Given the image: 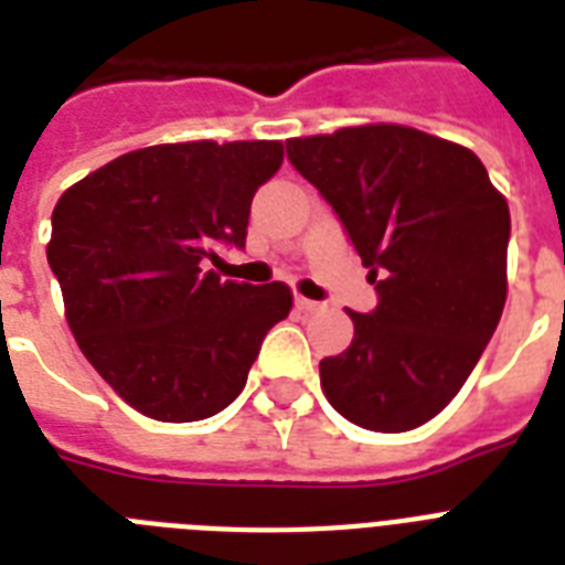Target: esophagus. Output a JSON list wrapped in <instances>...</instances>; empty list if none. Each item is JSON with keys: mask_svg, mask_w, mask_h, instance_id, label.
<instances>
[{"mask_svg": "<svg viewBox=\"0 0 565 565\" xmlns=\"http://www.w3.org/2000/svg\"><path fill=\"white\" fill-rule=\"evenodd\" d=\"M296 308H299L301 313H313V310H319V308H322V305H319V301L305 299V296H296Z\"/></svg>", "mask_w": 565, "mask_h": 565, "instance_id": "esophagus-1", "label": "esophagus"}]
</instances>
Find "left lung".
<instances>
[{"label": "left lung", "instance_id": "1", "mask_svg": "<svg viewBox=\"0 0 565 565\" xmlns=\"http://www.w3.org/2000/svg\"><path fill=\"white\" fill-rule=\"evenodd\" d=\"M343 222L377 305L319 363L340 416L381 434L434 419L472 375L508 299L510 211L478 154L407 126L287 140Z\"/></svg>", "mask_w": 565, "mask_h": 565}]
</instances>
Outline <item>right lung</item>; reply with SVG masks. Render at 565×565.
Segmentation results:
<instances>
[{
  "label": "right lung",
  "mask_w": 565,
  "mask_h": 565,
  "mask_svg": "<svg viewBox=\"0 0 565 565\" xmlns=\"http://www.w3.org/2000/svg\"><path fill=\"white\" fill-rule=\"evenodd\" d=\"M281 161L275 140L149 146L57 199L46 257L66 322L135 411L161 422L220 413L243 393L266 331L290 313L281 281L202 269L216 246H246L252 199Z\"/></svg>",
  "instance_id": "obj_1"
}]
</instances>
